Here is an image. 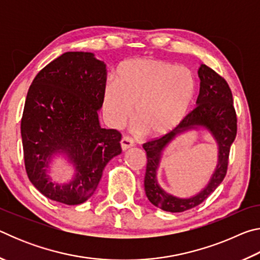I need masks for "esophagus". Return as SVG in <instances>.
Listing matches in <instances>:
<instances>
[{"mask_svg":"<svg viewBox=\"0 0 260 260\" xmlns=\"http://www.w3.org/2000/svg\"><path fill=\"white\" fill-rule=\"evenodd\" d=\"M120 143H121V149L122 150H127V149H129L131 147H133L134 146V142H133V140H132L129 136H124V138L121 139V141H120Z\"/></svg>","mask_w":260,"mask_h":260,"instance_id":"esophagus-1","label":"esophagus"}]
</instances>
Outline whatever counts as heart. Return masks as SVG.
I'll list each match as a JSON object with an SVG mask.
<instances>
[{"instance_id":"1","label":"heart","mask_w":260,"mask_h":260,"mask_svg":"<svg viewBox=\"0 0 260 260\" xmlns=\"http://www.w3.org/2000/svg\"><path fill=\"white\" fill-rule=\"evenodd\" d=\"M196 90L190 70L165 60L132 59L118 69L116 82L104 90L109 124L124 126L136 110V121L149 136L170 133L186 117Z\"/></svg>"}]
</instances>
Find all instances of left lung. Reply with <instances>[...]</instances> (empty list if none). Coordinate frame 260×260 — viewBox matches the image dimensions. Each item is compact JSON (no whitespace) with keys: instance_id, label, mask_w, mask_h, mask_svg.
Instances as JSON below:
<instances>
[{"instance_id":"1","label":"left lung","mask_w":260,"mask_h":260,"mask_svg":"<svg viewBox=\"0 0 260 260\" xmlns=\"http://www.w3.org/2000/svg\"><path fill=\"white\" fill-rule=\"evenodd\" d=\"M199 77L201 87L196 101L197 107L170 133L143 144L148 159L144 177L146 195L153 205L167 212H183L195 208L203 203L215 190L226 177L231 146L236 138L237 118L233 105L232 90L227 81L205 64H202L199 69ZM197 126L208 129L217 141L219 149L218 165L208 186L203 191L190 199H179L160 188L155 179L156 170L162 150L174 136Z\"/></svg>"}]
</instances>
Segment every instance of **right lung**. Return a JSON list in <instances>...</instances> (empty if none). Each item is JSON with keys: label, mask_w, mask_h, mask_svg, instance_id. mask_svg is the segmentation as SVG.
Here are the masks:
<instances>
[{"label": "right lung", "mask_w": 260, "mask_h": 260, "mask_svg": "<svg viewBox=\"0 0 260 260\" xmlns=\"http://www.w3.org/2000/svg\"><path fill=\"white\" fill-rule=\"evenodd\" d=\"M107 68L94 54L69 51L34 78L21 118L26 173L48 199L67 205L86 202L95 192L110 159L120 155L121 134L100 126ZM64 153L76 169L70 184L46 174L52 156Z\"/></svg>", "instance_id": "add662e5"}]
</instances>
